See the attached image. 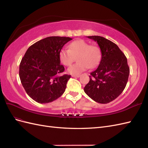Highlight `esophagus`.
<instances>
[{
	"mask_svg": "<svg viewBox=\"0 0 148 148\" xmlns=\"http://www.w3.org/2000/svg\"><path fill=\"white\" fill-rule=\"evenodd\" d=\"M80 77V75H72V77L74 78H79Z\"/></svg>",
	"mask_w": 148,
	"mask_h": 148,
	"instance_id": "1",
	"label": "esophagus"
}]
</instances>
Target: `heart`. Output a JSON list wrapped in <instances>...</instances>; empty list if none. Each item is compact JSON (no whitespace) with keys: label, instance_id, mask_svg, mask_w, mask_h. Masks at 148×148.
I'll return each instance as SVG.
<instances>
[{"label":"heart","instance_id":"heart-1","mask_svg":"<svg viewBox=\"0 0 148 148\" xmlns=\"http://www.w3.org/2000/svg\"><path fill=\"white\" fill-rule=\"evenodd\" d=\"M69 49L63 48L59 51V57L61 63L65 66H70L77 57V63L71 66L68 72L78 75L88 68L95 67L100 61L101 52L100 48L90 44L83 39H78L71 42Z\"/></svg>","mask_w":148,"mask_h":148}]
</instances>
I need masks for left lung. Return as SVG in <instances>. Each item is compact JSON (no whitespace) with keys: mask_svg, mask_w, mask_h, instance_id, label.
Instances as JSON below:
<instances>
[{"mask_svg":"<svg viewBox=\"0 0 148 148\" xmlns=\"http://www.w3.org/2000/svg\"><path fill=\"white\" fill-rule=\"evenodd\" d=\"M87 38L97 42L102 57L97 69L91 73L84 91L95 101L107 104L115 99L126 86L130 74L127 59L110 40L99 36Z\"/></svg>","mask_w":148,"mask_h":148,"instance_id":"left-lung-1","label":"left lung"}]
</instances>
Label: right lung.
<instances>
[{"instance_id": "add662e5", "label": "right lung", "mask_w": 148, "mask_h": 148, "mask_svg": "<svg viewBox=\"0 0 148 148\" xmlns=\"http://www.w3.org/2000/svg\"><path fill=\"white\" fill-rule=\"evenodd\" d=\"M69 37L51 36L35 42L26 51L20 64L21 83L28 95L36 102L46 104L56 100L65 92L71 75L65 70L59 53Z\"/></svg>"}]
</instances>
